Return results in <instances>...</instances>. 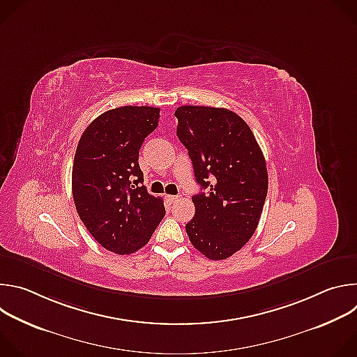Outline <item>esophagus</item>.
Segmentation results:
<instances>
[{"label":"esophagus","instance_id":"obj_1","mask_svg":"<svg viewBox=\"0 0 357 357\" xmlns=\"http://www.w3.org/2000/svg\"><path fill=\"white\" fill-rule=\"evenodd\" d=\"M165 197H167V200H168L169 203H174V202H176V200L179 199V196H175V195H167Z\"/></svg>","mask_w":357,"mask_h":357}]
</instances>
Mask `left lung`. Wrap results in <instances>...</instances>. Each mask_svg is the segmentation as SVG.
I'll return each mask as SVG.
<instances>
[{
	"instance_id": "8db88e82",
	"label": "left lung",
	"mask_w": 357,
	"mask_h": 357,
	"mask_svg": "<svg viewBox=\"0 0 357 357\" xmlns=\"http://www.w3.org/2000/svg\"><path fill=\"white\" fill-rule=\"evenodd\" d=\"M176 135L192 160L195 216L185 226L193 247L211 260L229 259L256 231L268 190L267 165L247 123L227 109L181 106Z\"/></svg>"
}]
</instances>
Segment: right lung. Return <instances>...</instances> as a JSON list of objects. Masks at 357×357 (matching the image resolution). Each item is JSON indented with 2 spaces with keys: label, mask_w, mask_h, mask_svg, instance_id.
<instances>
[{
  "label": "right lung",
  "mask_w": 357,
  "mask_h": 357,
  "mask_svg": "<svg viewBox=\"0 0 357 357\" xmlns=\"http://www.w3.org/2000/svg\"><path fill=\"white\" fill-rule=\"evenodd\" d=\"M158 120V107L109 110L89 124L76 148L72 193L79 218L100 245L120 256L144 247L165 216L162 199L141 185L138 164Z\"/></svg>",
  "instance_id": "obj_1"
}]
</instances>
